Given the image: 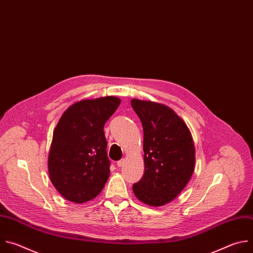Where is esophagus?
I'll return each instance as SVG.
<instances>
[{
    "label": "esophagus",
    "mask_w": 253,
    "mask_h": 253,
    "mask_svg": "<svg viewBox=\"0 0 253 253\" xmlns=\"http://www.w3.org/2000/svg\"><path fill=\"white\" fill-rule=\"evenodd\" d=\"M125 159H121L120 161H118V163H117V166L119 167V168H122L124 165H125Z\"/></svg>",
    "instance_id": "1"
}]
</instances>
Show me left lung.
<instances>
[{
  "label": "left lung",
  "mask_w": 253,
  "mask_h": 253,
  "mask_svg": "<svg viewBox=\"0 0 253 253\" xmlns=\"http://www.w3.org/2000/svg\"><path fill=\"white\" fill-rule=\"evenodd\" d=\"M131 107L143 128L144 173L132 185L143 204L161 207L176 197L194 169L195 153L191 133L169 108L139 99Z\"/></svg>",
  "instance_id": "obj_1"
}]
</instances>
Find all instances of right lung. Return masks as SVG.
<instances>
[{
    "instance_id": "add662e5",
    "label": "right lung",
    "mask_w": 253,
    "mask_h": 253,
    "mask_svg": "<svg viewBox=\"0 0 253 253\" xmlns=\"http://www.w3.org/2000/svg\"><path fill=\"white\" fill-rule=\"evenodd\" d=\"M120 104L116 96L85 99L70 107L60 119L47 167L50 180L66 199L83 204L104 188L111 167L104 126Z\"/></svg>"
}]
</instances>
